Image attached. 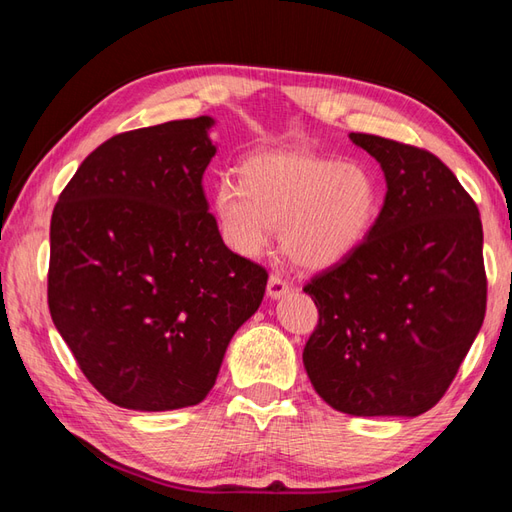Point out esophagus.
I'll list each match as a JSON object with an SVG mask.
<instances>
[{
    "instance_id": "obj_1",
    "label": "esophagus",
    "mask_w": 512,
    "mask_h": 512,
    "mask_svg": "<svg viewBox=\"0 0 512 512\" xmlns=\"http://www.w3.org/2000/svg\"><path fill=\"white\" fill-rule=\"evenodd\" d=\"M288 292H290V284L284 277L270 275V279H268V297L270 299H279V297L288 295Z\"/></svg>"
}]
</instances>
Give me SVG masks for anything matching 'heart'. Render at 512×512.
Segmentation results:
<instances>
[{
	"mask_svg": "<svg viewBox=\"0 0 512 512\" xmlns=\"http://www.w3.org/2000/svg\"><path fill=\"white\" fill-rule=\"evenodd\" d=\"M383 204L365 165L310 151H275L248 158L239 184L222 180L213 206L228 246L239 255L264 253L275 226L292 262L330 268L361 246Z\"/></svg>",
	"mask_w": 512,
	"mask_h": 512,
	"instance_id": "b5f03b06",
	"label": "heart"
}]
</instances>
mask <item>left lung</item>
Listing matches in <instances>:
<instances>
[{
	"label": "left lung",
	"mask_w": 512,
	"mask_h": 512,
	"mask_svg": "<svg viewBox=\"0 0 512 512\" xmlns=\"http://www.w3.org/2000/svg\"><path fill=\"white\" fill-rule=\"evenodd\" d=\"M387 193L352 255L303 292L319 323L303 347L317 394L350 416H420L447 394L486 314L482 220L431 151L350 134Z\"/></svg>",
	"instance_id": "obj_1"
}]
</instances>
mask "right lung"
<instances>
[{"label":"right lung","instance_id":"right-lung-1","mask_svg":"<svg viewBox=\"0 0 512 512\" xmlns=\"http://www.w3.org/2000/svg\"><path fill=\"white\" fill-rule=\"evenodd\" d=\"M211 116L112 136L50 222L48 308L85 378L125 409L198 405L268 273L222 242L202 189Z\"/></svg>","mask_w":512,"mask_h":512}]
</instances>
